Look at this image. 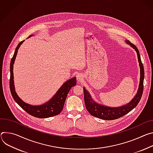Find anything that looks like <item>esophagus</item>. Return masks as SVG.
I'll return each mask as SVG.
<instances>
[{
    "label": "esophagus",
    "instance_id": "34e87169",
    "mask_svg": "<svg viewBox=\"0 0 153 153\" xmlns=\"http://www.w3.org/2000/svg\"><path fill=\"white\" fill-rule=\"evenodd\" d=\"M82 75H80V74H78V75H76V79H77V80L78 81H81L82 79Z\"/></svg>",
    "mask_w": 153,
    "mask_h": 153
}]
</instances>
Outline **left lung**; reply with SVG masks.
Listing matches in <instances>:
<instances>
[{
	"instance_id": "left-lung-1",
	"label": "left lung",
	"mask_w": 153,
	"mask_h": 153,
	"mask_svg": "<svg viewBox=\"0 0 153 153\" xmlns=\"http://www.w3.org/2000/svg\"><path fill=\"white\" fill-rule=\"evenodd\" d=\"M126 42L127 44H129L136 51L138 61L139 62V66L140 69V84L139 87L137 91V94L134 97V98L130 101L129 103L126 105H124L118 108H111L105 106L101 105H99L97 103H95L92 100L89 93L83 88L84 91V103L85 106L90 113L94 117L101 118V119L105 120H112L119 118L132 111L134 108L137 106L138 103L142 98L143 91V80H144V68L143 64L141 61L140 56L139 54V50L137 47L133 44H132L129 41L126 40Z\"/></svg>"
}]
</instances>
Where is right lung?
<instances>
[{"instance_id":"1","label":"right lung","mask_w":153,"mask_h":153,"mask_svg":"<svg viewBox=\"0 0 153 153\" xmlns=\"http://www.w3.org/2000/svg\"><path fill=\"white\" fill-rule=\"evenodd\" d=\"M31 36L32 35H30L28 38H30ZM24 41H21L18 45V46L16 47L14 53L11 60L10 89L11 95L17 103H18L28 114L33 117L44 118L60 114V112L62 111L66 100V97L67 96L68 93L70 91L71 89L76 84V78L74 77L69 80L67 81L62 86V87L60 88V89L58 91V92L53 97V98L52 99H50L48 102H47L44 105L40 106H31L24 102V101L18 96L15 91L13 81V64L17 53H18V49Z\"/></svg>"}]
</instances>
